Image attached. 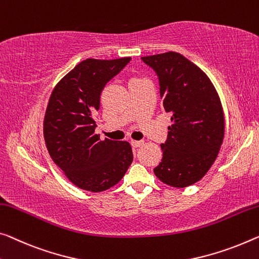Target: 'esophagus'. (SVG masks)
<instances>
[{
  "mask_svg": "<svg viewBox=\"0 0 259 259\" xmlns=\"http://www.w3.org/2000/svg\"><path fill=\"white\" fill-rule=\"evenodd\" d=\"M131 145H132L134 148H139V147L143 146V141H131Z\"/></svg>",
  "mask_w": 259,
  "mask_h": 259,
  "instance_id": "34e87169",
  "label": "esophagus"
}]
</instances>
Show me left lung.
Segmentation results:
<instances>
[{
	"mask_svg": "<svg viewBox=\"0 0 259 259\" xmlns=\"http://www.w3.org/2000/svg\"><path fill=\"white\" fill-rule=\"evenodd\" d=\"M141 59L156 71L163 107L171 116L154 172L166 185L186 188L207 174L224 141L220 97L207 75L184 55L166 52Z\"/></svg>",
	"mask_w": 259,
	"mask_h": 259,
	"instance_id": "obj_1",
	"label": "left lung"
}]
</instances>
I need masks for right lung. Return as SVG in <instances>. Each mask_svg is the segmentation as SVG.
I'll return each mask as SVG.
<instances>
[{"label": "right lung", "instance_id": "obj_1", "mask_svg": "<svg viewBox=\"0 0 259 259\" xmlns=\"http://www.w3.org/2000/svg\"><path fill=\"white\" fill-rule=\"evenodd\" d=\"M131 61L87 59L52 91L44 118V138L52 160L77 188L102 192L120 182L133 161L127 141L101 140L93 114L107 82Z\"/></svg>", "mask_w": 259, "mask_h": 259}]
</instances>
